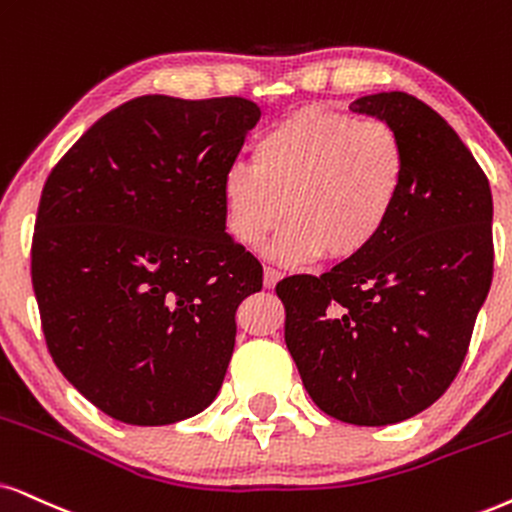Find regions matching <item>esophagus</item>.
Here are the masks:
<instances>
[{"instance_id": "34e87169", "label": "esophagus", "mask_w": 512, "mask_h": 512, "mask_svg": "<svg viewBox=\"0 0 512 512\" xmlns=\"http://www.w3.org/2000/svg\"><path fill=\"white\" fill-rule=\"evenodd\" d=\"M278 281H281V271L264 267V288H276Z\"/></svg>"}]
</instances>
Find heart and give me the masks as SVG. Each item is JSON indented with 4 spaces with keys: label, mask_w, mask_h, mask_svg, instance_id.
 I'll use <instances>...</instances> for the list:
<instances>
[{
    "label": "heart",
    "mask_w": 512,
    "mask_h": 512,
    "mask_svg": "<svg viewBox=\"0 0 512 512\" xmlns=\"http://www.w3.org/2000/svg\"><path fill=\"white\" fill-rule=\"evenodd\" d=\"M406 181L399 134L380 120L321 106L297 108L257 139L255 167L222 179L229 236L255 248L281 219L269 248L283 264L352 262L375 245L397 210Z\"/></svg>",
    "instance_id": "obj_1"
}]
</instances>
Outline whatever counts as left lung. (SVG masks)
<instances>
[{
  "instance_id": "1",
  "label": "left lung",
  "mask_w": 512,
  "mask_h": 512,
  "mask_svg": "<svg viewBox=\"0 0 512 512\" xmlns=\"http://www.w3.org/2000/svg\"><path fill=\"white\" fill-rule=\"evenodd\" d=\"M352 113L399 134L406 181L383 236L323 276L276 286L286 345L304 390L352 425L416 416L454 383L494 274L487 174L437 111L416 96H361Z\"/></svg>"
}]
</instances>
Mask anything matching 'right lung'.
I'll use <instances>...</instances> for the list:
<instances>
[{"label": "right lung", "mask_w": 512, "mask_h": 512, "mask_svg": "<svg viewBox=\"0 0 512 512\" xmlns=\"http://www.w3.org/2000/svg\"><path fill=\"white\" fill-rule=\"evenodd\" d=\"M257 120L238 96H139L44 184L32 236L44 338L68 383L120 423H179L224 383L262 267L226 234L219 189Z\"/></svg>", "instance_id": "obj_1"}]
</instances>
